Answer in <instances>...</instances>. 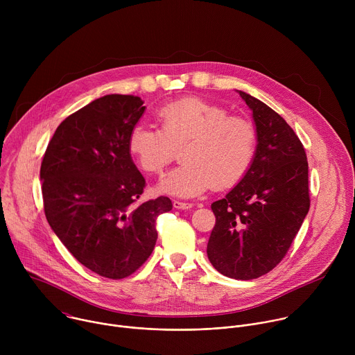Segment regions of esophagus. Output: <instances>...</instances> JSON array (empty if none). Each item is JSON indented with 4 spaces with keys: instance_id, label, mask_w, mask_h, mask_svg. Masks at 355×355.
<instances>
[{
    "instance_id": "34e87169",
    "label": "esophagus",
    "mask_w": 355,
    "mask_h": 355,
    "mask_svg": "<svg viewBox=\"0 0 355 355\" xmlns=\"http://www.w3.org/2000/svg\"><path fill=\"white\" fill-rule=\"evenodd\" d=\"M173 207L175 208V209H189V208H192V204H188V202H181V200H174L173 202Z\"/></svg>"
}]
</instances>
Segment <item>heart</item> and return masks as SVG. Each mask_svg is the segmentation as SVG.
Returning <instances> with one entry per match:
<instances>
[{
    "instance_id": "obj_1",
    "label": "heart",
    "mask_w": 355,
    "mask_h": 355,
    "mask_svg": "<svg viewBox=\"0 0 355 355\" xmlns=\"http://www.w3.org/2000/svg\"><path fill=\"white\" fill-rule=\"evenodd\" d=\"M160 130L136 123L128 137V150L147 174H162L181 148L182 166L159 184L163 193L193 198L212 185L225 189L248 171L257 150V130L251 121L227 115L216 104L199 98H182L156 114Z\"/></svg>"
}]
</instances>
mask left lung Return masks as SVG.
<instances>
[{"mask_svg": "<svg viewBox=\"0 0 355 355\" xmlns=\"http://www.w3.org/2000/svg\"><path fill=\"white\" fill-rule=\"evenodd\" d=\"M239 94L252 111L257 150L241 181L211 207L216 223L207 252L220 274L254 279L281 263L306 218L309 175L305 148L285 119Z\"/></svg>", "mask_w": 355, "mask_h": 355, "instance_id": "1", "label": "left lung"}]
</instances>
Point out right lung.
Returning <instances> with one entry per match:
<instances>
[{
    "mask_svg": "<svg viewBox=\"0 0 355 355\" xmlns=\"http://www.w3.org/2000/svg\"><path fill=\"white\" fill-rule=\"evenodd\" d=\"M146 107L135 95L101 96L67 116L49 141L40 166L46 219L84 267L122 279L148 259L156 219L170 198L139 204L146 181L128 137Z\"/></svg>",
    "mask_w": 355,
    "mask_h": 355,
    "instance_id": "obj_1",
    "label": "right lung"
}]
</instances>
